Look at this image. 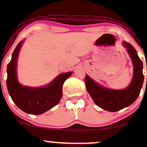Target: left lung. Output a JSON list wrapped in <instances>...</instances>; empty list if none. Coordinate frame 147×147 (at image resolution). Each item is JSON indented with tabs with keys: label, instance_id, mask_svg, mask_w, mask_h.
Wrapping results in <instances>:
<instances>
[{
	"label": "left lung",
	"instance_id": "1",
	"mask_svg": "<svg viewBox=\"0 0 147 147\" xmlns=\"http://www.w3.org/2000/svg\"><path fill=\"white\" fill-rule=\"evenodd\" d=\"M123 45L127 49L133 65L132 82L124 90L106 88L94 82L87 75L85 77L87 91L96 105L111 112L119 111L132 104L139 96L144 82L143 63L137 51L129 43L124 41Z\"/></svg>",
	"mask_w": 147,
	"mask_h": 147
}]
</instances>
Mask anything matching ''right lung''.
I'll list each match as a JSON object with an SVG mask.
<instances>
[{"label":"right lung","mask_w":147,"mask_h":147,"mask_svg":"<svg viewBox=\"0 0 147 147\" xmlns=\"http://www.w3.org/2000/svg\"><path fill=\"white\" fill-rule=\"evenodd\" d=\"M23 41L18 43L13 52L7 68V87L13 102L26 113L41 115L59 102L62 97V86L72 72L60 74L47 86L39 88L23 86L18 82L16 65L20 49Z\"/></svg>","instance_id":"1"}]
</instances>
